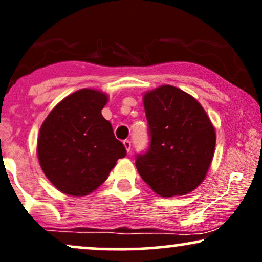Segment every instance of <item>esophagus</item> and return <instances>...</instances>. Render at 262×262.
Instances as JSON below:
<instances>
[{
  "label": "esophagus",
  "instance_id": "34e87169",
  "mask_svg": "<svg viewBox=\"0 0 262 262\" xmlns=\"http://www.w3.org/2000/svg\"><path fill=\"white\" fill-rule=\"evenodd\" d=\"M123 145H124V148L128 152H130V148H132L130 140H124V141H123Z\"/></svg>",
  "mask_w": 262,
  "mask_h": 262
}]
</instances>
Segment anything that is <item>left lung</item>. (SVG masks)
Returning a JSON list of instances; mask_svg holds the SVG:
<instances>
[{
	"label": "left lung",
	"mask_w": 262,
	"mask_h": 262,
	"mask_svg": "<svg viewBox=\"0 0 262 262\" xmlns=\"http://www.w3.org/2000/svg\"><path fill=\"white\" fill-rule=\"evenodd\" d=\"M150 146L137 155L138 172L162 197L183 196L206 179L214 155L215 130L201 103L171 85L144 95Z\"/></svg>",
	"instance_id": "left-lung-1"
}]
</instances>
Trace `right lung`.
Instances as JSON below:
<instances>
[{"label": "right lung", "mask_w": 262, "mask_h": 262, "mask_svg": "<svg viewBox=\"0 0 262 262\" xmlns=\"http://www.w3.org/2000/svg\"><path fill=\"white\" fill-rule=\"evenodd\" d=\"M108 96L82 89L59 102L38 135L37 152L50 182L69 196H87L107 180L117 160L127 155L101 111Z\"/></svg>", "instance_id": "right-lung-1"}]
</instances>
